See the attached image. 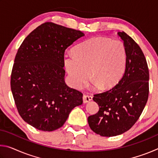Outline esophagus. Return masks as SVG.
<instances>
[{"label":"esophagus","mask_w":158,"mask_h":158,"mask_svg":"<svg viewBox=\"0 0 158 158\" xmlns=\"http://www.w3.org/2000/svg\"><path fill=\"white\" fill-rule=\"evenodd\" d=\"M93 97L91 95H83V102L84 103H87L90 102V100H92Z\"/></svg>","instance_id":"1"}]
</instances>
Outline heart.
Listing matches in <instances>:
<instances>
[{
    "label": "heart",
    "instance_id": "obj_1",
    "mask_svg": "<svg viewBox=\"0 0 158 158\" xmlns=\"http://www.w3.org/2000/svg\"><path fill=\"white\" fill-rule=\"evenodd\" d=\"M65 58V66L74 85L81 87L89 78L102 89L112 87L121 79L126 65L123 43L106 37H93L74 48Z\"/></svg>",
    "mask_w": 158,
    "mask_h": 158
}]
</instances>
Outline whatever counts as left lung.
<instances>
[{"label": "left lung", "instance_id": "left-lung-1", "mask_svg": "<svg viewBox=\"0 0 158 158\" xmlns=\"http://www.w3.org/2000/svg\"><path fill=\"white\" fill-rule=\"evenodd\" d=\"M118 35L126 52L125 73L112 89L93 95L99 111L88 118L90 129L102 137L129 130L139 118L148 98L149 72L142 50L125 32Z\"/></svg>", "mask_w": 158, "mask_h": 158}]
</instances>
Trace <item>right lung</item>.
I'll return each mask as SVG.
<instances>
[{
	"label": "right lung",
	"mask_w": 158,
	"mask_h": 158,
	"mask_svg": "<svg viewBox=\"0 0 158 158\" xmlns=\"http://www.w3.org/2000/svg\"><path fill=\"white\" fill-rule=\"evenodd\" d=\"M84 33L52 22L39 26L19 48L10 85L23 121L36 129L62 127L70 111L83 103V94L65 84L64 55Z\"/></svg>",
	"instance_id": "add662e5"
}]
</instances>
